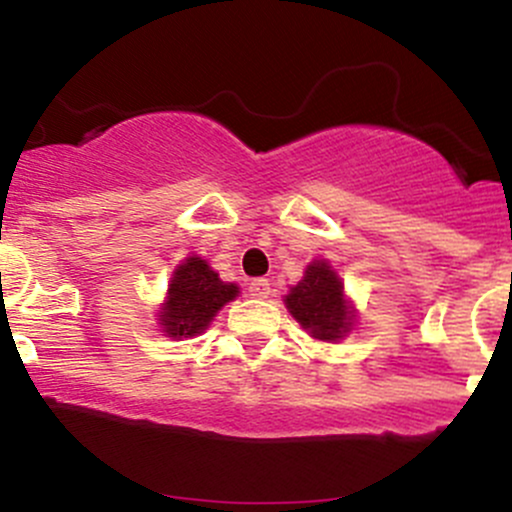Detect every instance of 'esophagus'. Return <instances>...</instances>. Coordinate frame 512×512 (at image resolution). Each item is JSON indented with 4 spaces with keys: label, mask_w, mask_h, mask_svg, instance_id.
<instances>
[{
    "label": "esophagus",
    "mask_w": 512,
    "mask_h": 512,
    "mask_svg": "<svg viewBox=\"0 0 512 512\" xmlns=\"http://www.w3.org/2000/svg\"><path fill=\"white\" fill-rule=\"evenodd\" d=\"M247 292H250V297H255V299H267L270 297V282L267 280H252L250 282V287H247Z\"/></svg>",
    "instance_id": "obj_1"
}]
</instances>
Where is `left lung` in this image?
<instances>
[{
    "mask_svg": "<svg viewBox=\"0 0 512 512\" xmlns=\"http://www.w3.org/2000/svg\"><path fill=\"white\" fill-rule=\"evenodd\" d=\"M285 304L304 332L319 342H339L354 327V307L344 297V285L327 260L307 265L304 277L285 297Z\"/></svg>",
    "mask_w": 512,
    "mask_h": 512,
    "instance_id": "left-lung-1",
    "label": "left lung"
}]
</instances>
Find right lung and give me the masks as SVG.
Instances as JSON below:
<instances>
[{"label":"right lung","mask_w":512,"mask_h":512,"mask_svg":"<svg viewBox=\"0 0 512 512\" xmlns=\"http://www.w3.org/2000/svg\"><path fill=\"white\" fill-rule=\"evenodd\" d=\"M237 294L240 287L235 282H223L203 257L190 255L175 267L170 277L168 297L158 312V324L165 337H198Z\"/></svg>","instance_id":"obj_1"}]
</instances>
